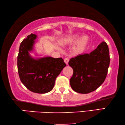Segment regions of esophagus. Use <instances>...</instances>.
<instances>
[{"instance_id":"esophagus-1","label":"esophagus","mask_w":125,"mask_h":125,"mask_svg":"<svg viewBox=\"0 0 125 125\" xmlns=\"http://www.w3.org/2000/svg\"><path fill=\"white\" fill-rule=\"evenodd\" d=\"M69 61V58H66L64 59V62H65V63H66V64L67 65L68 64Z\"/></svg>"}]
</instances>
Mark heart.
I'll use <instances>...</instances> for the list:
<instances>
[{"label":"heart","instance_id":"b5f03b06","mask_svg":"<svg viewBox=\"0 0 125 125\" xmlns=\"http://www.w3.org/2000/svg\"><path fill=\"white\" fill-rule=\"evenodd\" d=\"M78 35H75L70 36L67 39V42H76V40L78 39ZM89 40L88 37L86 36H83L79 39V40L77 42V47L79 49H83L85 48V46L86 45V44Z\"/></svg>","mask_w":125,"mask_h":125}]
</instances>
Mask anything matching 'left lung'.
<instances>
[{
	"label": "left lung",
	"instance_id": "8db88e82",
	"mask_svg": "<svg viewBox=\"0 0 125 125\" xmlns=\"http://www.w3.org/2000/svg\"><path fill=\"white\" fill-rule=\"evenodd\" d=\"M110 61L109 47L104 42L90 54L71 58L69 65L73 69V75L70 80L73 90L80 94L96 90L105 81Z\"/></svg>",
	"mask_w": 125,
	"mask_h": 125
}]
</instances>
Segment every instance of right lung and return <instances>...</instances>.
Segmentation results:
<instances>
[{"instance_id":"right-lung-1","label":"right lung","mask_w":125,"mask_h":125,"mask_svg":"<svg viewBox=\"0 0 125 125\" xmlns=\"http://www.w3.org/2000/svg\"><path fill=\"white\" fill-rule=\"evenodd\" d=\"M36 35L31 34L22 41L18 55V71L21 83L35 93L45 94L54 87L55 79L66 66L64 60L52 57L34 59L29 54Z\"/></svg>"}]
</instances>
